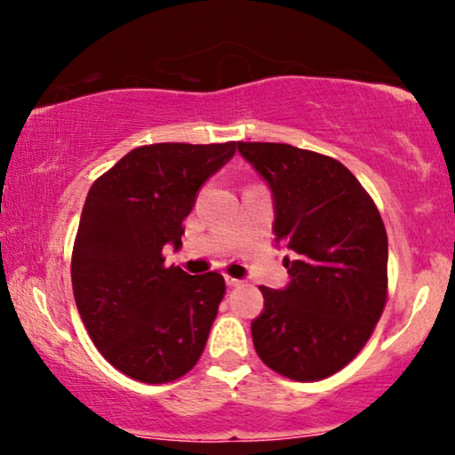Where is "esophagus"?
I'll return each instance as SVG.
<instances>
[{
  "mask_svg": "<svg viewBox=\"0 0 455 455\" xmlns=\"http://www.w3.org/2000/svg\"><path fill=\"white\" fill-rule=\"evenodd\" d=\"M226 283L229 285V288H235V285H242V283H244V282H242V279H238V277L226 275Z\"/></svg>",
  "mask_w": 455,
  "mask_h": 455,
  "instance_id": "obj_1",
  "label": "esophagus"
}]
</instances>
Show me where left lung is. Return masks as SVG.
I'll list each match as a JSON object with an SVG mask.
<instances>
[{"instance_id": "obj_1", "label": "left lung", "mask_w": 455, "mask_h": 455, "mask_svg": "<svg viewBox=\"0 0 455 455\" xmlns=\"http://www.w3.org/2000/svg\"><path fill=\"white\" fill-rule=\"evenodd\" d=\"M273 195V234L290 257L283 290L260 285L252 321L260 360L294 381H319L369 341L387 300V232L354 173L283 142H238Z\"/></svg>"}]
</instances>
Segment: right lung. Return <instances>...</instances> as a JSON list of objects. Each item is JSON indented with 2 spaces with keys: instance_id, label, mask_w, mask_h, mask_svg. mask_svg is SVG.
Listing matches in <instances>:
<instances>
[{
  "instance_id": "obj_1",
  "label": "right lung",
  "mask_w": 455,
  "mask_h": 455,
  "mask_svg": "<svg viewBox=\"0 0 455 455\" xmlns=\"http://www.w3.org/2000/svg\"><path fill=\"white\" fill-rule=\"evenodd\" d=\"M235 142H159L132 148L95 180L72 251V288L92 344L124 375L170 383L198 363L226 282L165 267L182 246L198 190Z\"/></svg>"
}]
</instances>
